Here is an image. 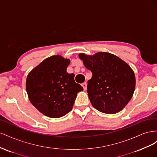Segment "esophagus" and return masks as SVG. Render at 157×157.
<instances>
[{
    "mask_svg": "<svg viewBox=\"0 0 157 157\" xmlns=\"http://www.w3.org/2000/svg\"><path fill=\"white\" fill-rule=\"evenodd\" d=\"M81 85H82V86L83 87L84 90H86V86H87V84H86V82H84V83H82Z\"/></svg>",
    "mask_w": 157,
    "mask_h": 157,
    "instance_id": "1",
    "label": "esophagus"
}]
</instances>
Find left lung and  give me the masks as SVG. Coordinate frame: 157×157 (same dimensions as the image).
Here are the masks:
<instances>
[{
  "label": "left lung",
  "mask_w": 157,
  "mask_h": 157,
  "mask_svg": "<svg viewBox=\"0 0 157 157\" xmlns=\"http://www.w3.org/2000/svg\"><path fill=\"white\" fill-rule=\"evenodd\" d=\"M78 57L92 73L87 86L92 106L107 114L122 110L130 101L136 87L135 74L130 65L108 52L93 56L81 53Z\"/></svg>",
  "instance_id": "1"
}]
</instances>
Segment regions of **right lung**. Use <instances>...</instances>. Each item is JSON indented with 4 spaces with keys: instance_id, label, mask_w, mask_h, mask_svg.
<instances>
[{
    "instance_id": "add662e5",
    "label": "right lung",
    "mask_w": 157,
    "mask_h": 157,
    "mask_svg": "<svg viewBox=\"0 0 157 157\" xmlns=\"http://www.w3.org/2000/svg\"><path fill=\"white\" fill-rule=\"evenodd\" d=\"M70 59L59 55L45 59L28 74L26 91L33 105L43 115L59 118L72 110L83 87L67 72Z\"/></svg>"
}]
</instances>
